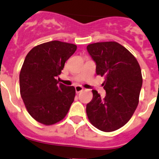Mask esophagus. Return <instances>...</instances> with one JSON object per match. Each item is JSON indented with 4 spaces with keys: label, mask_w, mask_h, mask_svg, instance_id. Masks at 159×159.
<instances>
[{
    "label": "esophagus",
    "mask_w": 159,
    "mask_h": 159,
    "mask_svg": "<svg viewBox=\"0 0 159 159\" xmlns=\"http://www.w3.org/2000/svg\"><path fill=\"white\" fill-rule=\"evenodd\" d=\"M83 87H81V86L80 85H76L75 86V91H76L77 93H79L80 92H81V91H83Z\"/></svg>",
    "instance_id": "34e87169"
}]
</instances>
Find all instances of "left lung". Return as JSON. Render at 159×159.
I'll return each instance as SVG.
<instances>
[{
    "label": "left lung",
    "mask_w": 159,
    "mask_h": 159,
    "mask_svg": "<svg viewBox=\"0 0 159 159\" xmlns=\"http://www.w3.org/2000/svg\"><path fill=\"white\" fill-rule=\"evenodd\" d=\"M87 50L96 64V75L104 77L106 96L92 90L86 106L91 124L104 132L116 130L131 118L139 102L142 75L134 55L116 42L89 44Z\"/></svg>",
    "instance_id": "1"
}]
</instances>
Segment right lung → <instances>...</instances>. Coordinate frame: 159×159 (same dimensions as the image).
I'll return each instance as SVG.
<instances>
[{
    "instance_id": "obj_1",
    "label": "right lung",
    "mask_w": 159,
    "mask_h": 159,
    "mask_svg": "<svg viewBox=\"0 0 159 159\" xmlns=\"http://www.w3.org/2000/svg\"><path fill=\"white\" fill-rule=\"evenodd\" d=\"M77 46L50 41L33 47L25 57L19 75L20 93L31 116L44 125L65 117L74 102L75 89L57 80Z\"/></svg>"
}]
</instances>
